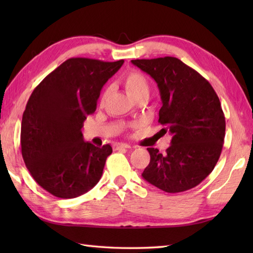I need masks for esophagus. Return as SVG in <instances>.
<instances>
[{"instance_id":"obj_1","label":"esophagus","mask_w":253,"mask_h":253,"mask_svg":"<svg viewBox=\"0 0 253 253\" xmlns=\"http://www.w3.org/2000/svg\"><path fill=\"white\" fill-rule=\"evenodd\" d=\"M130 146L127 143H114L113 144V149L114 150H122V149H129Z\"/></svg>"}]
</instances>
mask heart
<instances>
[{
  "label": "heart",
  "mask_w": 253,
  "mask_h": 253,
  "mask_svg": "<svg viewBox=\"0 0 253 253\" xmlns=\"http://www.w3.org/2000/svg\"><path fill=\"white\" fill-rule=\"evenodd\" d=\"M124 85L127 93L129 96L135 100L138 96L141 95H148L150 93V84L147 77L143 74L139 72H130L128 73L125 77H124ZM107 94H109V90H104L100 96V102L104 103Z\"/></svg>",
  "instance_id": "obj_1"
}]
</instances>
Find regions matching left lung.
Returning a JSON list of instances; mask_svg holds the SVG:
<instances>
[{
    "label": "left lung",
    "mask_w": 253,
    "mask_h": 253,
    "mask_svg": "<svg viewBox=\"0 0 253 253\" xmlns=\"http://www.w3.org/2000/svg\"><path fill=\"white\" fill-rule=\"evenodd\" d=\"M131 63L158 84L159 123L173 136L165 154L148 148L150 163L142 177L165 192L189 190L210 175L221 155L226 126L221 102L208 80L178 58Z\"/></svg>",
    "instance_id": "obj_1"
}]
</instances>
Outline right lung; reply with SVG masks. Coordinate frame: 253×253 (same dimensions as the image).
Listing matches in <instances>:
<instances>
[{"label": "right lung", "mask_w": 253, "mask_h": 253, "mask_svg": "<svg viewBox=\"0 0 253 253\" xmlns=\"http://www.w3.org/2000/svg\"><path fill=\"white\" fill-rule=\"evenodd\" d=\"M123 63L69 58L31 93L21 121V154L38 185L51 195L76 198L100 180L112 147L85 142L82 128Z\"/></svg>", "instance_id": "1"}]
</instances>
